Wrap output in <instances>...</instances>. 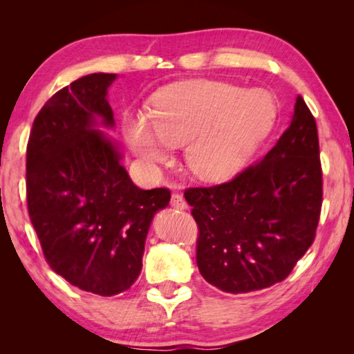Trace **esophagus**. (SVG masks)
<instances>
[{"label": "esophagus", "mask_w": 354, "mask_h": 354, "mask_svg": "<svg viewBox=\"0 0 354 354\" xmlns=\"http://www.w3.org/2000/svg\"><path fill=\"white\" fill-rule=\"evenodd\" d=\"M170 205L173 209H178V211H184V209H187V203H185L184 196L181 194H173Z\"/></svg>", "instance_id": "esophagus-1"}]
</instances>
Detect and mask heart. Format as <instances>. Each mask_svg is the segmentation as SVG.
Wrapping results in <instances>:
<instances>
[{
	"mask_svg": "<svg viewBox=\"0 0 354 354\" xmlns=\"http://www.w3.org/2000/svg\"><path fill=\"white\" fill-rule=\"evenodd\" d=\"M277 104L270 93L234 84L194 80L156 93L148 113L124 118V139L137 158L156 171L185 145L189 170L203 181L234 175L270 133Z\"/></svg>",
	"mask_w": 354,
	"mask_h": 354,
	"instance_id": "obj_1",
	"label": "heart"
}]
</instances>
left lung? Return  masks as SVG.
<instances>
[{"label": "left lung", "instance_id": "left-lung-1", "mask_svg": "<svg viewBox=\"0 0 354 354\" xmlns=\"http://www.w3.org/2000/svg\"><path fill=\"white\" fill-rule=\"evenodd\" d=\"M319 154L315 118L298 95L289 128L266 158L230 183L184 192L200 230L196 266L209 284L247 293L289 277L319 225Z\"/></svg>", "mask_w": 354, "mask_h": 354}]
</instances>
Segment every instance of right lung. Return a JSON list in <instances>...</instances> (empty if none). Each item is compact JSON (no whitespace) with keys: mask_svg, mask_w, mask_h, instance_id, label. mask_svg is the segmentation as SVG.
<instances>
[{"mask_svg":"<svg viewBox=\"0 0 354 354\" xmlns=\"http://www.w3.org/2000/svg\"><path fill=\"white\" fill-rule=\"evenodd\" d=\"M113 73L82 76L53 95L26 149L29 218L50 267L81 290L112 297L142 270L154 214L169 189L142 190L122 165L107 91Z\"/></svg>","mask_w":354,"mask_h":354,"instance_id":"right-lung-1","label":"right lung"}]
</instances>
